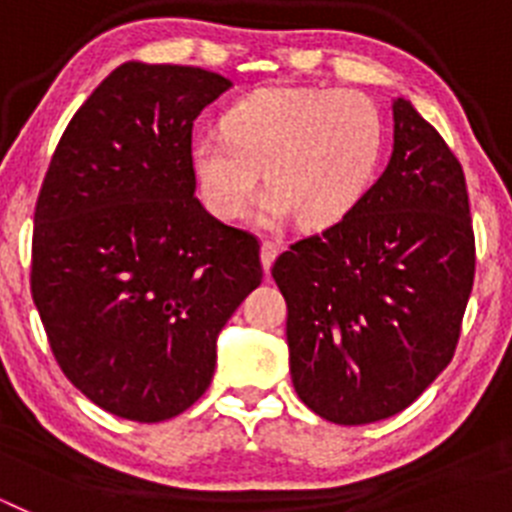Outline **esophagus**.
<instances>
[{
	"label": "esophagus",
	"instance_id": "esophagus-1",
	"mask_svg": "<svg viewBox=\"0 0 512 512\" xmlns=\"http://www.w3.org/2000/svg\"><path fill=\"white\" fill-rule=\"evenodd\" d=\"M277 253H279V246L274 241L261 243V264H264L266 271L271 269V264H274V259H277Z\"/></svg>",
	"mask_w": 512,
	"mask_h": 512
}]
</instances>
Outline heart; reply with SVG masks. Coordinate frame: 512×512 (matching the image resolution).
I'll list each match as a JSON object with an SVG mask.
<instances>
[{"mask_svg":"<svg viewBox=\"0 0 512 512\" xmlns=\"http://www.w3.org/2000/svg\"><path fill=\"white\" fill-rule=\"evenodd\" d=\"M384 122L354 89L261 87L228 107L223 133L194 140V171L212 212L235 220L259 194L261 223L297 215L302 228H330L377 179Z\"/></svg>","mask_w":512,"mask_h":512,"instance_id":"b5f03b06","label":"heart"}]
</instances>
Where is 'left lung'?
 <instances>
[{
    "instance_id": "obj_1",
    "label": "left lung",
    "mask_w": 512,
    "mask_h": 512,
    "mask_svg": "<svg viewBox=\"0 0 512 512\" xmlns=\"http://www.w3.org/2000/svg\"><path fill=\"white\" fill-rule=\"evenodd\" d=\"M364 200L295 241L271 277L287 300L295 392L330 423L390 418L449 366L474 282L464 171L408 99Z\"/></svg>"
}]
</instances>
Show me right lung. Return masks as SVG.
I'll use <instances>...</instances> for the list:
<instances>
[{
	"label": "right lung",
	"mask_w": 512,
	"mask_h": 512,
	"mask_svg": "<svg viewBox=\"0 0 512 512\" xmlns=\"http://www.w3.org/2000/svg\"><path fill=\"white\" fill-rule=\"evenodd\" d=\"M230 81L122 63L63 130L35 202L30 292L61 372L117 418L192 408L264 277L259 238L194 197L192 125Z\"/></svg>",
	"instance_id": "right-lung-1"
}]
</instances>
